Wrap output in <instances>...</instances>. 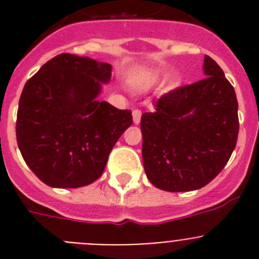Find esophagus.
<instances>
[{"mask_svg":"<svg viewBox=\"0 0 259 259\" xmlns=\"http://www.w3.org/2000/svg\"><path fill=\"white\" fill-rule=\"evenodd\" d=\"M132 118H134V123L135 124H139V123H140V120H141V111L140 110H134V111H132Z\"/></svg>","mask_w":259,"mask_h":259,"instance_id":"1","label":"esophagus"}]
</instances>
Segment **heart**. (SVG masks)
<instances>
[{
  "label": "heart",
  "mask_w": 259,
  "mask_h": 259,
  "mask_svg": "<svg viewBox=\"0 0 259 259\" xmlns=\"http://www.w3.org/2000/svg\"><path fill=\"white\" fill-rule=\"evenodd\" d=\"M137 88H139V89H143V85H137Z\"/></svg>",
  "instance_id": "b5f03b06"
}]
</instances>
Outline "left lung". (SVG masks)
<instances>
[{
    "instance_id": "obj_1",
    "label": "left lung",
    "mask_w": 259,
    "mask_h": 259,
    "mask_svg": "<svg viewBox=\"0 0 259 259\" xmlns=\"http://www.w3.org/2000/svg\"><path fill=\"white\" fill-rule=\"evenodd\" d=\"M205 79L162 96L141 116L143 162L154 187L196 191L227 164L239 135L237 98L218 63L203 59Z\"/></svg>"
}]
</instances>
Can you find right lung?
<instances>
[{"instance_id":"right-lung-1","label":"right lung","mask_w":259,"mask_h":259,"mask_svg":"<svg viewBox=\"0 0 259 259\" xmlns=\"http://www.w3.org/2000/svg\"><path fill=\"white\" fill-rule=\"evenodd\" d=\"M111 65L89 57L58 54L23 88L17 141L23 159L53 188H79L102 175L110 152L132 124L130 110L98 96Z\"/></svg>"}]
</instances>
